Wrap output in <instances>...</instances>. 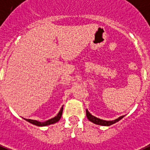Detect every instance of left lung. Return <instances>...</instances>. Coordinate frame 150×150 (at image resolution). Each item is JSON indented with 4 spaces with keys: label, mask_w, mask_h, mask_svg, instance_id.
I'll return each instance as SVG.
<instances>
[{
    "label": "left lung",
    "mask_w": 150,
    "mask_h": 150,
    "mask_svg": "<svg viewBox=\"0 0 150 150\" xmlns=\"http://www.w3.org/2000/svg\"><path fill=\"white\" fill-rule=\"evenodd\" d=\"M86 116L88 117V119L91 121V122L96 124V125H103V126H110V125H112L115 123H117V121H119L120 120H121L124 117V116H121L119 118L114 120H110V121H107V120H101L99 118H97V117H94L92 115L88 112V110H86Z\"/></svg>",
    "instance_id": "left-lung-1"
}]
</instances>
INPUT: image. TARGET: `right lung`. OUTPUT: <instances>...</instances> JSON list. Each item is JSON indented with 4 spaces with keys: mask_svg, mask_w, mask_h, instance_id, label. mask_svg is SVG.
<instances>
[{
    "mask_svg": "<svg viewBox=\"0 0 150 150\" xmlns=\"http://www.w3.org/2000/svg\"><path fill=\"white\" fill-rule=\"evenodd\" d=\"M62 110H63V107L61 108V110L59 111V112L58 113L57 116H55L54 117L52 118V119L48 120L47 121H45V122H39L38 120H30V119H25L26 121L28 122L31 123V124H33L34 125H37V126H47V125H52V124H54V123H56L59 121L61 117H62Z\"/></svg>",
    "mask_w": 150,
    "mask_h": 150,
    "instance_id": "add662e5",
    "label": "right lung"
}]
</instances>
